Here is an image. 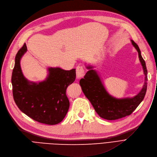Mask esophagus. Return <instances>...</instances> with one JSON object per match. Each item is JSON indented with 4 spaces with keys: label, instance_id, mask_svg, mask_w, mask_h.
<instances>
[{
    "label": "esophagus",
    "instance_id": "esophagus-1",
    "mask_svg": "<svg viewBox=\"0 0 157 157\" xmlns=\"http://www.w3.org/2000/svg\"><path fill=\"white\" fill-rule=\"evenodd\" d=\"M84 69L83 68L82 66H78L76 69V75H77V78L79 79L82 78L84 76Z\"/></svg>",
    "mask_w": 157,
    "mask_h": 157
}]
</instances>
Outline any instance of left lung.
I'll list each match as a JSON object with an SVG mask.
<instances>
[{"instance_id": "obj_1", "label": "left lung", "mask_w": 157, "mask_h": 157, "mask_svg": "<svg viewBox=\"0 0 157 157\" xmlns=\"http://www.w3.org/2000/svg\"><path fill=\"white\" fill-rule=\"evenodd\" d=\"M132 44L139 55L140 61L145 75L144 84L141 91L132 98L118 99L109 95L106 91L98 72L93 70V66L88 65L89 71L84 78L80 80V85L83 93L93 106L99 116L108 121L121 118L131 115L143 100L147 89L148 71L146 63L141 56L138 45L131 40Z\"/></svg>"}]
</instances>
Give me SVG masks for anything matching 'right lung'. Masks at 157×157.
<instances>
[{
    "label": "right lung",
    "instance_id": "right-lung-1",
    "mask_svg": "<svg viewBox=\"0 0 157 157\" xmlns=\"http://www.w3.org/2000/svg\"><path fill=\"white\" fill-rule=\"evenodd\" d=\"M26 51L24 44L15 57L11 77L14 100L21 111L34 121L48 125L58 124L68 111L70 102L66 90L75 80V69L48 68L45 80L30 82L24 77L20 66L21 58Z\"/></svg>",
    "mask_w": 157,
    "mask_h": 157
}]
</instances>
